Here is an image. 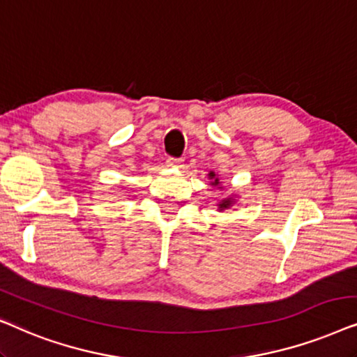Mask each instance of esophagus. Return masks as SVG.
<instances>
[{"label": "esophagus", "mask_w": 357, "mask_h": 357, "mask_svg": "<svg viewBox=\"0 0 357 357\" xmlns=\"http://www.w3.org/2000/svg\"><path fill=\"white\" fill-rule=\"evenodd\" d=\"M166 166H169V168H181L183 160L181 158H168L166 160Z\"/></svg>", "instance_id": "1"}]
</instances>
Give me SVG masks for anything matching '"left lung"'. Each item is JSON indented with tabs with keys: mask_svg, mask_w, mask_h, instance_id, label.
<instances>
[{
	"mask_svg": "<svg viewBox=\"0 0 357 357\" xmlns=\"http://www.w3.org/2000/svg\"><path fill=\"white\" fill-rule=\"evenodd\" d=\"M208 178L212 179V186H220V181H218V178L215 176V173H213V171H211V173H208ZM235 204V199L234 197H225V199H222L220 202L217 204L218 206V211H225V208H228V207H231Z\"/></svg>",
	"mask_w": 357,
	"mask_h": 357,
	"instance_id": "left-lung-1",
	"label": "left lung"
}]
</instances>
